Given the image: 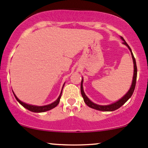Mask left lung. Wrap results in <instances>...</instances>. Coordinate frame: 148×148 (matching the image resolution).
Masks as SVG:
<instances>
[{"label": "left lung", "instance_id": "8db88e82", "mask_svg": "<svg viewBox=\"0 0 148 148\" xmlns=\"http://www.w3.org/2000/svg\"><path fill=\"white\" fill-rule=\"evenodd\" d=\"M122 40H123V44L127 45L128 48L130 50L131 53H132V59H133V61H134V77H133V81H132V84L131 86L130 89L128 91V92L127 94L124 95L123 97L121 99H119V101H117V102L114 103L110 104V105H108V106H100V105H97V104L94 103L92 102L87 96L85 95L84 94V90H83V87H82V82H83V79H82V82H81V86H80V90H81V94H82L83 99H84V103H85L87 105L89 106V107L92 108L96 109V110H101V111H114L117 109L119 108L122 106H123L124 103H125L127 101L129 100V99L131 98V96H132L133 93L134 92V89H135V87H136V77H137V66H136V59L134 58V54L132 52V49H131L130 47L128 45V44L126 42V41L124 40V39L122 37H121Z\"/></svg>", "mask_w": 148, "mask_h": 148}]
</instances>
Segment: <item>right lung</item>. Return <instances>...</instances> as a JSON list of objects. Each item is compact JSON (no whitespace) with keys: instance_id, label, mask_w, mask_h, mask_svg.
<instances>
[{"instance_id":"1","label":"right lung","mask_w":148,"mask_h":148,"mask_svg":"<svg viewBox=\"0 0 148 148\" xmlns=\"http://www.w3.org/2000/svg\"><path fill=\"white\" fill-rule=\"evenodd\" d=\"M64 86H63V88H64ZM62 90H63V89H62ZM61 94H62V91H61L60 95H59V98L56 99V101H54V102L52 103L49 104V105L44 106H36L29 105V104H26V103H25L22 102V101H21L17 97H16V95L14 94V96H15L16 99L17 100L18 102H19L21 106H23L24 108H26V109H28L29 110L31 111V112H45V111L49 110H51V109L54 108H55L56 106L59 104V101H60Z\"/></svg>"}]
</instances>
